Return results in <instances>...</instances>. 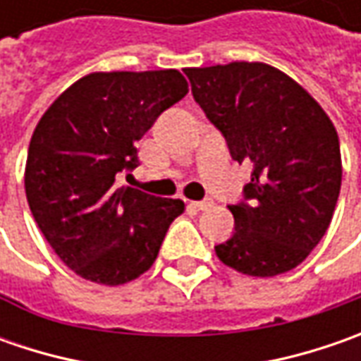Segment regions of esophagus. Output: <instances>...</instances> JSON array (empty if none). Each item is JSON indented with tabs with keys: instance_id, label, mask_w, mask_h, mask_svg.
<instances>
[{
	"instance_id": "esophagus-1",
	"label": "esophagus",
	"mask_w": 361,
	"mask_h": 361,
	"mask_svg": "<svg viewBox=\"0 0 361 361\" xmlns=\"http://www.w3.org/2000/svg\"><path fill=\"white\" fill-rule=\"evenodd\" d=\"M190 207H195V209H199V211H207V209L213 207V201H211V199H207V201H190Z\"/></svg>"
}]
</instances>
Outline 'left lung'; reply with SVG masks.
<instances>
[{
	"instance_id": "1",
	"label": "left lung",
	"mask_w": 361,
	"mask_h": 361,
	"mask_svg": "<svg viewBox=\"0 0 361 361\" xmlns=\"http://www.w3.org/2000/svg\"><path fill=\"white\" fill-rule=\"evenodd\" d=\"M185 74L231 157L253 162L247 201L229 207L235 233L216 245V257L251 277L295 269L326 235L340 197L334 122L301 84L269 63H216Z\"/></svg>"
}]
</instances>
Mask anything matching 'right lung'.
Segmentation results:
<instances>
[{
  "instance_id": "add662e5",
  "label": "right lung",
  "mask_w": 361,
  "mask_h": 361,
  "mask_svg": "<svg viewBox=\"0 0 361 361\" xmlns=\"http://www.w3.org/2000/svg\"><path fill=\"white\" fill-rule=\"evenodd\" d=\"M187 92L178 70L92 72L37 122L23 173L27 204L49 247L82 279L114 287L140 277L185 213L178 199L114 180L138 166L134 145Z\"/></svg>"
}]
</instances>
